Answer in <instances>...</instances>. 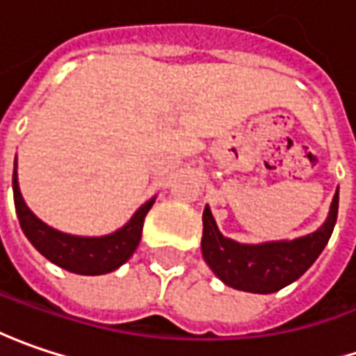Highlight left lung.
I'll return each instance as SVG.
<instances>
[{
  "label": "left lung",
  "mask_w": 356,
  "mask_h": 356,
  "mask_svg": "<svg viewBox=\"0 0 356 356\" xmlns=\"http://www.w3.org/2000/svg\"><path fill=\"white\" fill-rule=\"evenodd\" d=\"M337 213L339 189L332 197L327 221L317 231L299 239L247 245L225 237L207 205L203 211V259L225 285L237 291L269 295L295 283L317 261V257L331 239Z\"/></svg>",
  "instance_id": "8db88e82"
}]
</instances>
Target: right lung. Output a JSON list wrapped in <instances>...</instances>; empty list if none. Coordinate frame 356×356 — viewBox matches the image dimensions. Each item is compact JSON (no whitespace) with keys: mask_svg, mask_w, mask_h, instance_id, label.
Wrapping results in <instances>:
<instances>
[{"mask_svg":"<svg viewBox=\"0 0 356 356\" xmlns=\"http://www.w3.org/2000/svg\"><path fill=\"white\" fill-rule=\"evenodd\" d=\"M13 201H15L17 219L24 229L25 237L45 259H49L57 267L70 273H77V275H105V273L119 269L135 253L141 241L145 215L149 213V209L153 207L155 197L137 209L131 219L111 235L77 237L70 233H61L38 219L31 213V209L25 205L22 191H19V183H17V159H15Z\"/></svg>","mask_w":356,"mask_h":356,"instance_id":"obj_1","label":"right lung"}]
</instances>
